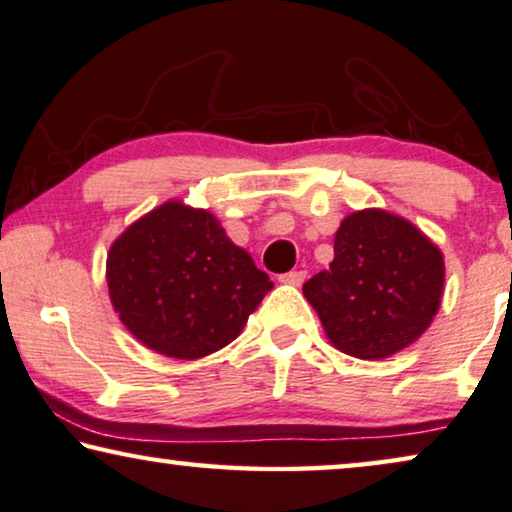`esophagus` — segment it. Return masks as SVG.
Wrapping results in <instances>:
<instances>
[{"label":"esophagus","instance_id":"34e87169","mask_svg":"<svg viewBox=\"0 0 512 512\" xmlns=\"http://www.w3.org/2000/svg\"><path fill=\"white\" fill-rule=\"evenodd\" d=\"M282 285H292V287H299L303 285L305 280V271H289V273H282V276L278 278Z\"/></svg>","mask_w":512,"mask_h":512}]
</instances>
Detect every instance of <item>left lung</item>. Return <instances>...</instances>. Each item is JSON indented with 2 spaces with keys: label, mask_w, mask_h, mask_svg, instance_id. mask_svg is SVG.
I'll list each match as a JSON object with an SVG mask.
<instances>
[{
  "label": "left lung",
  "mask_w": 512,
  "mask_h": 512,
  "mask_svg": "<svg viewBox=\"0 0 512 512\" xmlns=\"http://www.w3.org/2000/svg\"><path fill=\"white\" fill-rule=\"evenodd\" d=\"M329 271L303 285L326 338L340 352L381 361L414 345L444 296V253L411 220L361 209L342 220Z\"/></svg>",
  "instance_id": "1"
}]
</instances>
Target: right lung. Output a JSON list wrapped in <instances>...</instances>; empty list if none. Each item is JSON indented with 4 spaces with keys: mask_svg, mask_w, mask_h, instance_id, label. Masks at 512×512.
Masks as SVG:
<instances>
[{
    "mask_svg": "<svg viewBox=\"0 0 512 512\" xmlns=\"http://www.w3.org/2000/svg\"><path fill=\"white\" fill-rule=\"evenodd\" d=\"M105 278L135 340L179 361L230 345L273 289L211 211L181 200L144 213L114 239Z\"/></svg>",
    "mask_w": 512,
    "mask_h": 512,
    "instance_id": "obj_1",
    "label": "right lung"
}]
</instances>
